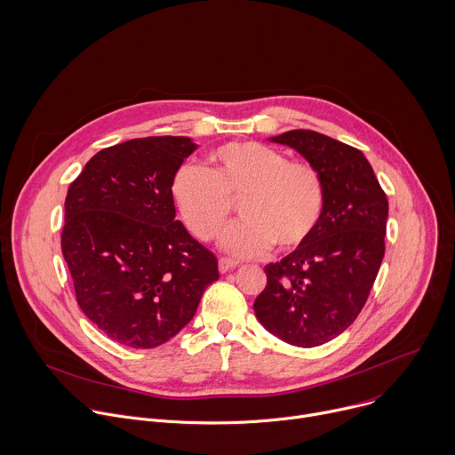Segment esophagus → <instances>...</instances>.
Masks as SVG:
<instances>
[{"label": "esophagus", "instance_id": "esophagus-1", "mask_svg": "<svg viewBox=\"0 0 455 455\" xmlns=\"http://www.w3.org/2000/svg\"><path fill=\"white\" fill-rule=\"evenodd\" d=\"M237 265H239V263H237V261H234V259L221 257V259H220V272H221V274H227V272L234 270Z\"/></svg>", "mask_w": 455, "mask_h": 455}]
</instances>
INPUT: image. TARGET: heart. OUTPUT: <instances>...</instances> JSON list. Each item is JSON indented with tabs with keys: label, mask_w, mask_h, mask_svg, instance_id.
<instances>
[{
	"label": "heart",
	"mask_w": 455,
	"mask_h": 455,
	"mask_svg": "<svg viewBox=\"0 0 455 455\" xmlns=\"http://www.w3.org/2000/svg\"><path fill=\"white\" fill-rule=\"evenodd\" d=\"M171 198L188 230L216 239L237 200L243 216L221 237L227 251L257 255L270 248L293 250L313 234L323 209L318 171L259 142H230L207 155L205 169L181 167Z\"/></svg>",
	"instance_id": "b5f03b06"
}]
</instances>
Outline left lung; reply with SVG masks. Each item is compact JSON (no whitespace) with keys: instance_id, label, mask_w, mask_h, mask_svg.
<instances>
[{"instance_id":"1","label":"left lung","mask_w":455,"mask_h":455,"mask_svg":"<svg viewBox=\"0 0 455 455\" xmlns=\"http://www.w3.org/2000/svg\"><path fill=\"white\" fill-rule=\"evenodd\" d=\"M295 149L323 183V209L306 243L265 267L257 320L277 339L316 347L344 333L362 311L385 253L388 202L362 151L293 129L268 139Z\"/></svg>"}]
</instances>
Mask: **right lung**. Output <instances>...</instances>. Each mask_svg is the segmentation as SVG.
<instances>
[{"label": "right lung", "mask_w": 455, "mask_h": 455, "mask_svg": "<svg viewBox=\"0 0 455 455\" xmlns=\"http://www.w3.org/2000/svg\"><path fill=\"white\" fill-rule=\"evenodd\" d=\"M196 149L188 137L127 140L99 151L68 188L60 246L77 302L127 347L171 340L220 279L216 255L176 221L171 198Z\"/></svg>", "instance_id": "add662e5"}]
</instances>
